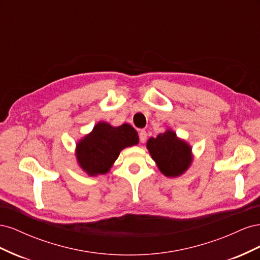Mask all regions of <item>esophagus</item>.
I'll return each instance as SVG.
<instances>
[{
  "label": "esophagus",
  "instance_id": "34e87169",
  "mask_svg": "<svg viewBox=\"0 0 260 260\" xmlns=\"http://www.w3.org/2000/svg\"><path fill=\"white\" fill-rule=\"evenodd\" d=\"M139 138H140V142H141V143H144L145 141H146V139H147V133H146V131H145V130H141V131L139 132Z\"/></svg>",
  "mask_w": 260,
  "mask_h": 260
}]
</instances>
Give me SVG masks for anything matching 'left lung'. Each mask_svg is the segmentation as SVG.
Returning a JSON list of instances; mask_svg holds the SVG:
<instances>
[{
	"label": "left lung",
	"mask_w": 260,
	"mask_h": 260,
	"mask_svg": "<svg viewBox=\"0 0 260 260\" xmlns=\"http://www.w3.org/2000/svg\"><path fill=\"white\" fill-rule=\"evenodd\" d=\"M152 158L165 176L177 177L187 169L192 161L191 147L179 140L174 131L160 133L147 141Z\"/></svg>",
	"instance_id": "8db88e82"
}]
</instances>
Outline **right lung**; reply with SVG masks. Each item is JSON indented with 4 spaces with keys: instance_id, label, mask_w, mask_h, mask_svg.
<instances>
[{
    "instance_id": "1",
    "label": "right lung",
    "mask_w": 260,
    "mask_h": 260,
    "mask_svg": "<svg viewBox=\"0 0 260 260\" xmlns=\"http://www.w3.org/2000/svg\"><path fill=\"white\" fill-rule=\"evenodd\" d=\"M138 142V132L130 124L123 123L114 128L106 122H100L89 136L78 143V161L88 175H104L122 148Z\"/></svg>"
}]
</instances>
